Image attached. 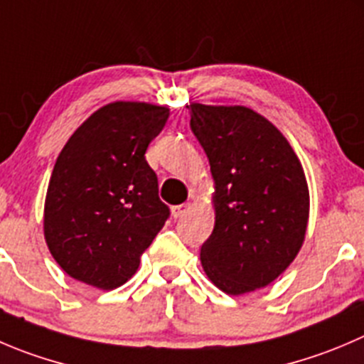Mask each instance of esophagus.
Wrapping results in <instances>:
<instances>
[{"instance_id":"esophagus-1","label":"esophagus","mask_w":364,"mask_h":364,"mask_svg":"<svg viewBox=\"0 0 364 364\" xmlns=\"http://www.w3.org/2000/svg\"><path fill=\"white\" fill-rule=\"evenodd\" d=\"M188 208H190L188 203L178 204V206H172V217H174V218L183 217V215H185L186 211H188Z\"/></svg>"}]
</instances>
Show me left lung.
<instances>
[{
	"instance_id": "1",
	"label": "left lung",
	"mask_w": 364,
	"mask_h": 364,
	"mask_svg": "<svg viewBox=\"0 0 364 364\" xmlns=\"http://www.w3.org/2000/svg\"><path fill=\"white\" fill-rule=\"evenodd\" d=\"M188 110L215 179L204 272L229 295L267 287L304 242L309 192L301 161L283 133L250 108L196 103Z\"/></svg>"
}]
</instances>
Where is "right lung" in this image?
I'll list each match as a JSON object with an SVG mask.
<instances>
[{"label":"right lung","mask_w":364,"mask_h":364,"mask_svg":"<svg viewBox=\"0 0 364 364\" xmlns=\"http://www.w3.org/2000/svg\"><path fill=\"white\" fill-rule=\"evenodd\" d=\"M168 108L107 105L74 132L56 158L44 208V236L74 279L114 290L136 272L140 254L171 217L146 160Z\"/></svg>","instance_id":"add662e5"}]
</instances>
